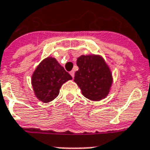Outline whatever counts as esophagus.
<instances>
[{"label": "esophagus", "instance_id": "34e87169", "mask_svg": "<svg viewBox=\"0 0 150 150\" xmlns=\"http://www.w3.org/2000/svg\"><path fill=\"white\" fill-rule=\"evenodd\" d=\"M69 73H70L71 76L72 78H74V76H75V71H71Z\"/></svg>", "mask_w": 150, "mask_h": 150}]
</instances>
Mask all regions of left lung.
<instances>
[{
    "label": "left lung",
    "instance_id": "left-lung-1",
    "mask_svg": "<svg viewBox=\"0 0 150 150\" xmlns=\"http://www.w3.org/2000/svg\"><path fill=\"white\" fill-rule=\"evenodd\" d=\"M79 70L74 82L82 90V95L93 101H100L109 94L112 83L111 71L102 56L96 54L81 55L78 57Z\"/></svg>",
    "mask_w": 150,
    "mask_h": 150
}]
</instances>
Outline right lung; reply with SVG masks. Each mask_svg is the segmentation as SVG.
<instances>
[{
    "label": "right lung",
    "instance_id": "1",
    "mask_svg": "<svg viewBox=\"0 0 150 150\" xmlns=\"http://www.w3.org/2000/svg\"><path fill=\"white\" fill-rule=\"evenodd\" d=\"M72 77L57 62L48 57L41 61L32 75L31 83L35 96L43 103H49L58 96L61 86Z\"/></svg>",
    "mask_w": 150,
    "mask_h": 150
}]
</instances>
